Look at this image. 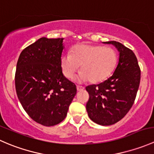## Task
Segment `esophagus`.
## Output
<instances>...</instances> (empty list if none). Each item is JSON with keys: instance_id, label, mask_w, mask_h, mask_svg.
<instances>
[{"instance_id": "1", "label": "esophagus", "mask_w": 154, "mask_h": 154, "mask_svg": "<svg viewBox=\"0 0 154 154\" xmlns=\"http://www.w3.org/2000/svg\"><path fill=\"white\" fill-rule=\"evenodd\" d=\"M77 91H83V89H84V87L83 86H77Z\"/></svg>"}]
</instances>
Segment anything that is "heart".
<instances>
[{
	"label": "heart",
	"mask_w": 154,
	"mask_h": 154,
	"mask_svg": "<svg viewBox=\"0 0 154 154\" xmlns=\"http://www.w3.org/2000/svg\"><path fill=\"white\" fill-rule=\"evenodd\" d=\"M117 62V54L113 48L86 44L74 47L71 55L63 56L61 67L64 75L72 79L81 66L80 80L98 83L112 75Z\"/></svg>",
	"instance_id": "1"
}]
</instances>
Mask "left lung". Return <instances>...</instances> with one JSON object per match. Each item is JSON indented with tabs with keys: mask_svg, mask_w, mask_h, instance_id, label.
I'll return each instance as SVG.
<instances>
[{
	"mask_svg": "<svg viewBox=\"0 0 154 154\" xmlns=\"http://www.w3.org/2000/svg\"><path fill=\"white\" fill-rule=\"evenodd\" d=\"M119 51L114 73L97 85L86 87L89 94L86 103L88 117L100 125H112L122 120L134 103L141 79L137 58L130 48L119 42H106Z\"/></svg>",
	"mask_w": 154,
	"mask_h": 154,
	"instance_id": "8db88e82",
	"label": "left lung"
}]
</instances>
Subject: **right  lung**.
<instances>
[{
    "label": "right lung",
    "mask_w": 154,
    "mask_h": 154,
    "mask_svg": "<svg viewBox=\"0 0 154 154\" xmlns=\"http://www.w3.org/2000/svg\"><path fill=\"white\" fill-rule=\"evenodd\" d=\"M63 38H39L21 51L15 75L16 94L27 115L46 127L66 117L77 87L63 76Z\"/></svg>",
    "instance_id": "add662e5"
}]
</instances>
